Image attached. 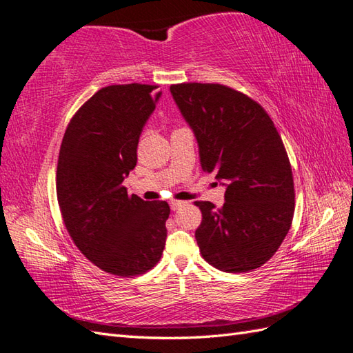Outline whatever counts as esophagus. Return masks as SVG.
Segmentation results:
<instances>
[{
	"label": "esophagus",
	"instance_id": "34e87169",
	"mask_svg": "<svg viewBox=\"0 0 353 353\" xmlns=\"http://www.w3.org/2000/svg\"><path fill=\"white\" fill-rule=\"evenodd\" d=\"M169 204H170V208H172V210H174V212H175V210H178V208H179V207H181V205H183L184 203H183V201H176V199H172Z\"/></svg>",
	"mask_w": 353,
	"mask_h": 353
}]
</instances>
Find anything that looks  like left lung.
Instances as JSON below:
<instances>
[{"label": "left lung", "mask_w": 353, "mask_h": 353, "mask_svg": "<svg viewBox=\"0 0 353 353\" xmlns=\"http://www.w3.org/2000/svg\"><path fill=\"white\" fill-rule=\"evenodd\" d=\"M170 92L195 132L201 168L224 181L221 208L196 201L201 256L225 272L262 267L292 224L296 192L283 141L256 100L221 83H178Z\"/></svg>", "instance_id": "1"}]
</instances>
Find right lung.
<instances>
[{
    "mask_svg": "<svg viewBox=\"0 0 353 353\" xmlns=\"http://www.w3.org/2000/svg\"><path fill=\"white\" fill-rule=\"evenodd\" d=\"M143 83L110 85L71 117L57 158L56 193L63 224L82 254L105 272L145 274L166 243V201L128 195L123 179L161 92Z\"/></svg>",
    "mask_w": 353,
    "mask_h": 353,
    "instance_id": "right-lung-1",
    "label": "right lung"
}]
</instances>
